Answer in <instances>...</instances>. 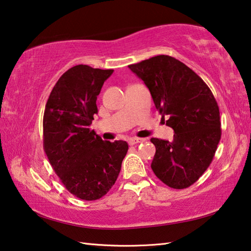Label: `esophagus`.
Listing matches in <instances>:
<instances>
[{"instance_id":"1","label":"esophagus","mask_w":251,"mask_h":251,"mask_svg":"<svg viewBox=\"0 0 251 251\" xmlns=\"http://www.w3.org/2000/svg\"><path fill=\"white\" fill-rule=\"evenodd\" d=\"M144 141V139H141V138H137V137H133V138H130L129 140H128V143H129V145H137V144H139V143H143Z\"/></svg>"}]
</instances>
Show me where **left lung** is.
<instances>
[{
  "instance_id": "1",
  "label": "left lung",
  "mask_w": 251,
  "mask_h": 251,
  "mask_svg": "<svg viewBox=\"0 0 251 251\" xmlns=\"http://www.w3.org/2000/svg\"><path fill=\"white\" fill-rule=\"evenodd\" d=\"M149 89L173 140L151 138V169L173 189H186L211 165L220 143V108L207 84L177 59L160 54L128 66Z\"/></svg>"
}]
</instances>
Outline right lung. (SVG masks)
<instances>
[{"instance_id": "obj_1", "label": "right lung", "mask_w": 251, "mask_h": 251, "mask_svg": "<svg viewBox=\"0 0 251 251\" xmlns=\"http://www.w3.org/2000/svg\"><path fill=\"white\" fill-rule=\"evenodd\" d=\"M112 69L78 65L53 86L44 113V149L66 189L84 201L104 197L120 175L128 145L103 140L90 125L97 99Z\"/></svg>"}]
</instances>
